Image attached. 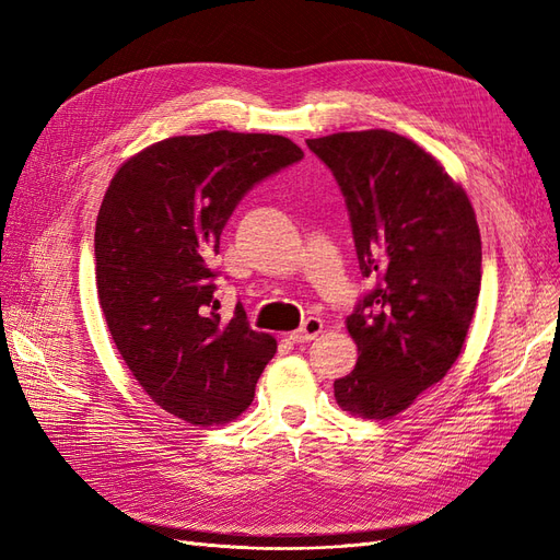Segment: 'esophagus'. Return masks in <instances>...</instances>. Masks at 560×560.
<instances>
[{
  "label": "esophagus",
  "mask_w": 560,
  "mask_h": 560,
  "mask_svg": "<svg viewBox=\"0 0 560 560\" xmlns=\"http://www.w3.org/2000/svg\"><path fill=\"white\" fill-rule=\"evenodd\" d=\"M322 329H325V325H322L319 317H308L306 322H303L301 329H296L290 341L292 343H308V341H315V338L322 334Z\"/></svg>",
  "instance_id": "34e87169"
}]
</instances>
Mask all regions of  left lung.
<instances>
[{
    "label": "left lung",
    "mask_w": 560,
    "mask_h": 560,
    "mask_svg": "<svg viewBox=\"0 0 560 560\" xmlns=\"http://www.w3.org/2000/svg\"><path fill=\"white\" fill-rule=\"evenodd\" d=\"M306 144L341 186L360 270L376 280L346 319L360 358L334 397L352 416L393 418L463 350L481 290L477 214L442 163L397 132Z\"/></svg>",
    "instance_id": "obj_1"
}]
</instances>
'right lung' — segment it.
Wrapping results in <instances>:
<instances>
[{"label":"right lung","instance_id":"obj_1","mask_svg":"<svg viewBox=\"0 0 560 560\" xmlns=\"http://www.w3.org/2000/svg\"><path fill=\"white\" fill-rule=\"evenodd\" d=\"M303 159L282 135L214 130L142 149L118 167L95 222V284L135 381L191 425H224L254 399L276 338L214 299L229 217L254 184Z\"/></svg>","mask_w":560,"mask_h":560}]
</instances>
